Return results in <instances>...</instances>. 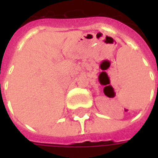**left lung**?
Returning <instances> with one entry per match:
<instances>
[{
    "label": "left lung",
    "instance_id": "obj_1",
    "mask_svg": "<svg viewBox=\"0 0 158 158\" xmlns=\"http://www.w3.org/2000/svg\"><path fill=\"white\" fill-rule=\"evenodd\" d=\"M157 88H158V85H157Z\"/></svg>",
    "mask_w": 158,
    "mask_h": 158
}]
</instances>
